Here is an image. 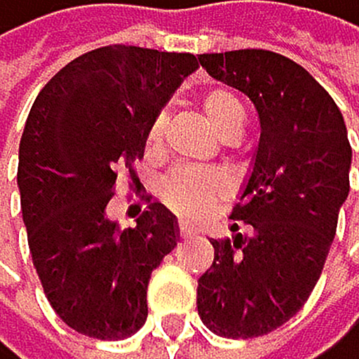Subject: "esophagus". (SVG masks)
I'll return each instance as SVG.
<instances>
[{"label": "esophagus", "instance_id": "34e87169", "mask_svg": "<svg viewBox=\"0 0 359 359\" xmlns=\"http://www.w3.org/2000/svg\"><path fill=\"white\" fill-rule=\"evenodd\" d=\"M190 233H192V226H188L185 221L178 223V235H181V237H188Z\"/></svg>", "mask_w": 359, "mask_h": 359}]
</instances>
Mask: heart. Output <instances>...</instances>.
Returning a JSON list of instances; mask_svg holds the SVG:
<instances>
[{
    "label": "heart",
    "mask_w": 359,
    "mask_h": 359,
    "mask_svg": "<svg viewBox=\"0 0 359 359\" xmlns=\"http://www.w3.org/2000/svg\"><path fill=\"white\" fill-rule=\"evenodd\" d=\"M200 110L207 124L221 138H235L244 124V107L230 89L214 86L200 98ZM164 138V117H155L145 131V152L157 157ZM230 195V183L221 171L214 169H176L159 183V200L174 209L178 216L200 221L209 216Z\"/></svg>",
    "instance_id": "obj_1"
}]
</instances>
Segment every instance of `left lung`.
Here are the masks:
<instances>
[{
	"label": "left lung",
	"instance_id": "left-lung-1",
	"mask_svg": "<svg viewBox=\"0 0 359 359\" xmlns=\"http://www.w3.org/2000/svg\"><path fill=\"white\" fill-rule=\"evenodd\" d=\"M209 74L254 103L261 143L235 204L233 230L214 240V263L197 280V313L226 339L275 332L318 285L351 190V143L339 105L306 67L266 48L202 53Z\"/></svg>",
	"mask_w": 359,
	"mask_h": 359
}]
</instances>
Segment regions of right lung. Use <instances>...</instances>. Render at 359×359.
Returning a JSON list of instances; mask_svg holds the SVG:
<instances>
[{
  "mask_svg": "<svg viewBox=\"0 0 359 359\" xmlns=\"http://www.w3.org/2000/svg\"><path fill=\"white\" fill-rule=\"evenodd\" d=\"M195 67L192 53L100 46L60 67L27 115L18 152L27 244L51 308L84 337L119 341L148 318L150 275L176 247L174 216L148 197L136 228L117 230L105 209Z\"/></svg>",
  "mask_w": 359,
  "mask_h": 359,
  "instance_id": "add662e5",
  "label": "right lung"
}]
</instances>
